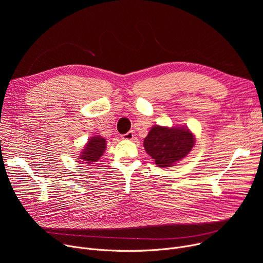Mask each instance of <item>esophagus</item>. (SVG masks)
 <instances>
[{
  "mask_svg": "<svg viewBox=\"0 0 263 263\" xmlns=\"http://www.w3.org/2000/svg\"><path fill=\"white\" fill-rule=\"evenodd\" d=\"M133 137H134L133 131H129V132H127L126 134L122 135V139H123V140H133Z\"/></svg>",
  "mask_w": 263,
  "mask_h": 263,
  "instance_id": "obj_1",
  "label": "esophagus"
}]
</instances>
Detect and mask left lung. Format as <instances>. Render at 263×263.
Here are the masks:
<instances>
[{
    "mask_svg": "<svg viewBox=\"0 0 263 263\" xmlns=\"http://www.w3.org/2000/svg\"><path fill=\"white\" fill-rule=\"evenodd\" d=\"M195 141L187 130L156 126L144 140L146 153L153 158L159 167L172 166L190 154Z\"/></svg>",
    "mask_w": 263,
    "mask_h": 263,
    "instance_id": "1",
    "label": "left lung"
}]
</instances>
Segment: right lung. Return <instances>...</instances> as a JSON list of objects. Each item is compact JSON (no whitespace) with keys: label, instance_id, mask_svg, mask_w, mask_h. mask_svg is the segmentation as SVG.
Returning a JSON list of instances; mask_svg holds the SVG:
<instances>
[{"label":"right lung","instance_id":"1","mask_svg":"<svg viewBox=\"0 0 263 263\" xmlns=\"http://www.w3.org/2000/svg\"><path fill=\"white\" fill-rule=\"evenodd\" d=\"M105 147H106L105 140L103 137L101 136L91 137V139L88 141L85 149L83 150L80 159H82L84 161V163H87V164L98 161L100 157L103 155Z\"/></svg>","mask_w":263,"mask_h":263}]
</instances>
